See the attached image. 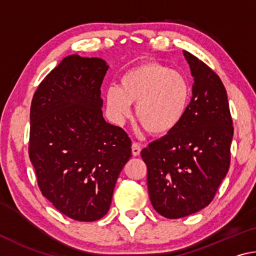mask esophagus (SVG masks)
<instances>
[{"label": "esophagus", "instance_id": "esophagus-1", "mask_svg": "<svg viewBox=\"0 0 256 256\" xmlns=\"http://www.w3.org/2000/svg\"><path fill=\"white\" fill-rule=\"evenodd\" d=\"M141 152V146L138 144H136V142H133L132 144V154L134 156V157H136V156L140 154Z\"/></svg>", "mask_w": 256, "mask_h": 256}]
</instances>
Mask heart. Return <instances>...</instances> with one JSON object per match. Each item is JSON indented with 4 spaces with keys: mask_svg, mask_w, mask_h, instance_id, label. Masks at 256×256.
<instances>
[{
    "mask_svg": "<svg viewBox=\"0 0 256 256\" xmlns=\"http://www.w3.org/2000/svg\"><path fill=\"white\" fill-rule=\"evenodd\" d=\"M192 86L183 73L159 62H146L125 72L120 86H110L106 102L116 120L130 114L136 104V118L146 133L162 136L178 126L188 112Z\"/></svg>",
    "mask_w": 256,
    "mask_h": 256,
    "instance_id": "b5f03b06",
    "label": "heart"
}]
</instances>
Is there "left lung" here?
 <instances>
[{
    "mask_svg": "<svg viewBox=\"0 0 256 256\" xmlns=\"http://www.w3.org/2000/svg\"><path fill=\"white\" fill-rule=\"evenodd\" d=\"M194 78L188 112L174 131L141 151L154 210L178 219L214 200L230 164L234 134L227 92L218 74L184 50Z\"/></svg>",
    "mask_w": 256,
    "mask_h": 256,
    "instance_id": "8db88e82",
    "label": "left lung"
}]
</instances>
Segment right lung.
<instances>
[{
  "label": "right lung",
  "mask_w": 256,
  "mask_h": 256,
  "mask_svg": "<svg viewBox=\"0 0 256 256\" xmlns=\"http://www.w3.org/2000/svg\"><path fill=\"white\" fill-rule=\"evenodd\" d=\"M102 58L70 55L34 94L29 158L42 196L78 222H96L110 210L131 138L102 118Z\"/></svg>",
  "instance_id": "add662e5"
}]
</instances>
